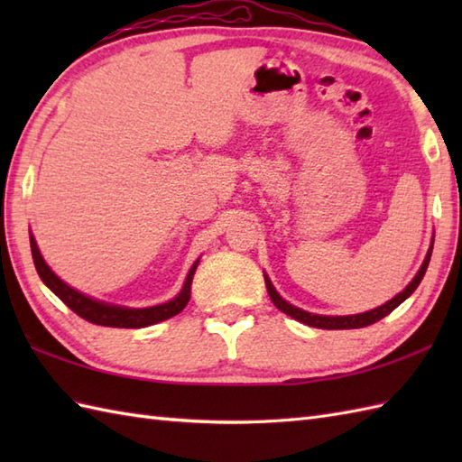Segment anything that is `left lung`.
Masks as SVG:
<instances>
[{
	"label": "left lung",
	"mask_w": 462,
	"mask_h": 462,
	"mask_svg": "<svg viewBox=\"0 0 462 462\" xmlns=\"http://www.w3.org/2000/svg\"><path fill=\"white\" fill-rule=\"evenodd\" d=\"M430 254H433V242H430V248L427 252V258L423 262V266H420V270L417 272V276L411 280V283L403 291L397 293V296L393 300H389L387 303H383V306L371 310V311H365V313H356V316H318V313L303 311L296 306H291V303H288L286 300L280 296L276 288L272 286V282H270L266 273H263V280H266V288H268L270 300L273 301V306H276L280 311L288 313L290 318L306 323V326H310V328H319V329H357V328H367V326H371V323H375L385 316H389L391 311H393L397 306H401V303H403L411 296V293L417 290V286L420 283V280H423L425 272H427Z\"/></svg>",
	"instance_id": "left-lung-1"
}]
</instances>
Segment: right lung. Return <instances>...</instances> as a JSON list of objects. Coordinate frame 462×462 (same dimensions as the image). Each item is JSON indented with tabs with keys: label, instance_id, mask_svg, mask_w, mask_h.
<instances>
[{
	"label": "right lung",
	"instance_id": "right-lung-1",
	"mask_svg": "<svg viewBox=\"0 0 462 462\" xmlns=\"http://www.w3.org/2000/svg\"><path fill=\"white\" fill-rule=\"evenodd\" d=\"M29 244H32V256H33L35 270L39 273V278L43 280L45 286L51 290L69 310H73L77 316L105 328H129V329L146 328V326H152V323L169 319L176 316V313H180L190 300L192 278H194L196 266H199V260H196L192 263L189 276H186L180 293L174 300L152 308H125V306H115V303L93 300L89 296H85V293L77 291L75 288L67 286V283L61 278H57L51 272V268L47 266L33 236H29Z\"/></svg>",
	"mask_w": 462,
	"mask_h": 462
}]
</instances>
